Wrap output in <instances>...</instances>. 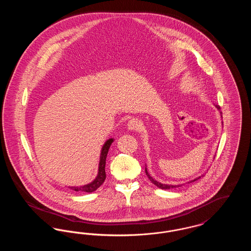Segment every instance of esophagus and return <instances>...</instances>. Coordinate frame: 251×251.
I'll list each match as a JSON object with an SVG mask.
<instances>
[{"mask_svg":"<svg viewBox=\"0 0 251 251\" xmlns=\"http://www.w3.org/2000/svg\"><path fill=\"white\" fill-rule=\"evenodd\" d=\"M128 129L130 131H135V130H138L139 127H140V122L139 120H136V119H131V120L128 121Z\"/></svg>","mask_w":251,"mask_h":251,"instance_id":"34e87169","label":"esophagus"}]
</instances>
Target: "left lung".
<instances>
[{
    "label": "left lung",
    "instance_id": "1",
    "mask_svg": "<svg viewBox=\"0 0 251 251\" xmlns=\"http://www.w3.org/2000/svg\"><path fill=\"white\" fill-rule=\"evenodd\" d=\"M215 107L217 108V110L218 111H220V106L219 105H215ZM220 114H221V112H220ZM145 171H146V175L148 176V178L150 179V180L156 185L157 187H159V188H161V189H171V188H176V187H179V186H181V185H171V184H165V183H161V182H159V181H157L156 179H153L150 174H149V172H148V170H147V167L145 168ZM201 178V176L199 177V178H197V179H192L190 181H188V183L189 182H192V181H195V180H197L198 179H200Z\"/></svg>",
    "mask_w": 251,
    "mask_h": 251
}]
</instances>
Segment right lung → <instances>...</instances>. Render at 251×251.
I'll list each match as a JSON object with an SVG mask.
<instances>
[{"instance_id": "obj_1", "label": "right lung", "mask_w": 251, "mask_h": 251, "mask_svg": "<svg viewBox=\"0 0 251 251\" xmlns=\"http://www.w3.org/2000/svg\"><path fill=\"white\" fill-rule=\"evenodd\" d=\"M114 142L113 138L108 139L101 148L100 156V164H99V169H98V175L93 181H91L88 184L82 185V186H71L72 190L76 192H85V193H92L96 191L105 180L106 174H105V164H106V157H107L108 151L110 146Z\"/></svg>"}]
</instances>
